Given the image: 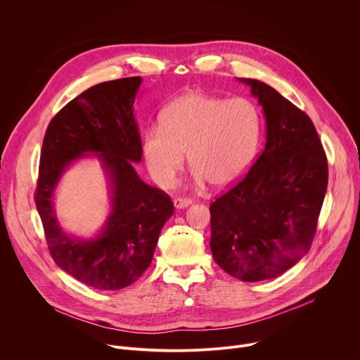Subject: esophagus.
<instances>
[{
	"label": "esophagus",
	"mask_w": 360,
	"mask_h": 360,
	"mask_svg": "<svg viewBox=\"0 0 360 360\" xmlns=\"http://www.w3.org/2000/svg\"><path fill=\"white\" fill-rule=\"evenodd\" d=\"M191 203H192L191 199H185V198H176V199H174V207H175L176 210H185V208L189 207Z\"/></svg>",
	"instance_id": "esophagus-1"
}]
</instances>
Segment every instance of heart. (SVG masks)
Wrapping results in <instances>:
<instances>
[{"label":"heart","mask_w":360,"mask_h":360,"mask_svg":"<svg viewBox=\"0 0 360 360\" xmlns=\"http://www.w3.org/2000/svg\"><path fill=\"white\" fill-rule=\"evenodd\" d=\"M262 134V117L253 101L188 92L162 110L161 127L142 139L146 169L168 188L181 172L185 153L198 184L215 188L235 184L253 162Z\"/></svg>","instance_id":"b5f03b06"}]
</instances>
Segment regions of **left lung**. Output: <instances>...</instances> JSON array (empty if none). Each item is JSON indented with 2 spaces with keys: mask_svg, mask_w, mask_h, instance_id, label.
<instances>
[{
  "mask_svg": "<svg viewBox=\"0 0 360 360\" xmlns=\"http://www.w3.org/2000/svg\"><path fill=\"white\" fill-rule=\"evenodd\" d=\"M262 107L266 143L246 176L211 205L215 262L243 282L274 279L309 252L328 188V161L304 112L268 84L236 78Z\"/></svg>",
  "mask_w": 360,
  "mask_h": 360,
  "instance_id": "1",
  "label": "left lung"
}]
</instances>
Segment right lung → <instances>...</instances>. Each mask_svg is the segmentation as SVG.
Listing matches in <instances>:
<instances>
[{
	"label": "right lung",
	"instance_id": "1",
	"mask_svg": "<svg viewBox=\"0 0 360 360\" xmlns=\"http://www.w3.org/2000/svg\"><path fill=\"white\" fill-rule=\"evenodd\" d=\"M141 77L102 82L84 91L49 122L41 149L35 205L56 264L77 281L101 290L124 289L152 262L171 198L149 186L134 164L142 160L134 102ZM94 156L109 184L110 212L91 238L68 234L58 221L53 198L63 174Z\"/></svg>",
	"mask_w": 360,
	"mask_h": 360
}]
</instances>
